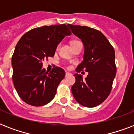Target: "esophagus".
Listing matches in <instances>:
<instances>
[{"label": "esophagus", "instance_id": "obj_1", "mask_svg": "<svg viewBox=\"0 0 134 134\" xmlns=\"http://www.w3.org/2000/svg\"><path fill=\"white\" fill-rule=\"evenodd\" d=\"M71 74L69 73V72H66V73H65V76H66V77L69 76H71Z\"/></svg>", "mask_w": 134, "mask_h": 134}]
</instances>
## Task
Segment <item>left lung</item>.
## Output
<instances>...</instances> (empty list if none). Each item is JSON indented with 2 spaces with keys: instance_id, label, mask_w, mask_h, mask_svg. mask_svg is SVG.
<instances>
[{
  "instance_id": "obj_1",
  "label": "left lung",
  "mask_w": 134,
  "mask_h": 134,
  "mask_svg": "<svg viewBox=\"0 0 134 134\" xmlns=\"http://www.w3.org/2000/svg\"><path fill=\"white\" fill-rule=\"evenodd\" d=\"M74 35L84 46L83 60L76 72L86 70L87 77L75 74L76 82L71 87L74 97L81 105L92 108L99 105L110 94L116 74L115 51L102 32L88 26L68 24Z\"/></svg>"
}]
</instances>
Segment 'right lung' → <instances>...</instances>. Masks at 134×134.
<instances>
[{
	"label": "right lung",
	"mask_w": 134,
	"mask_h": 134,
	"mask_svg": "<svg viewBox=\"0 0 134 134\" xmlns=\"http://www.w3.org/2000/svg\"><path fill=\"white\" fill-rule=\"evenodd\" d=\"M71 34L65 24L44 26L30 30L18 42L12 58V81L26 104L42 106L54 98L65 72L58 67L48 72L42 68V62L54 56L58 45Z\"/></svg>",
	"instance_id": "1"
}]
</instances>
